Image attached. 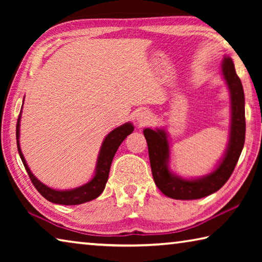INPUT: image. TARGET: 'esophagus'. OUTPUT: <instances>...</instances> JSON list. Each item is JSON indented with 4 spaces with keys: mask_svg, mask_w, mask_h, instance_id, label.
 Wrapping results in <instances>:
<instances>
[{
    "mask_svg": "<svg viewBox=\"0 0 262 262\" xmlns=\"http://www.w3.org/2000/svg\"><path fill=\"white\" fill-rule=\"evenodd\" d=\"M136 121L139 123V126H144L151 121V115L145 110H141L140 112L136 114Z\"/></svg>",
    "mask_w": 262,
    "mask_h": 262,
    "instance_id": "esophagus-1",
    "label": "esophagus"
}]
</instances>
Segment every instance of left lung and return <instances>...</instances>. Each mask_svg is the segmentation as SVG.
Here are the masks:
<instances>
[{"label":"left lung","instance_id":"8db88e82","mask_svg":"<svg viewBox=\"0 0 262 262\" xmlns=\"http://www.w3.org/2000/svg\"><path fill=\"white\" fill-rule=\"evenodd\" d=\"M222 75L230 94L231 120H230L229 142L225 152L217 166L210 173L200 178L186 179L170 170V145L164 128H145L143 134L148 143L149 159L152 177L159 190L176 200H196L219 190L229 180L236 167L245 142V96L241 78L234 69L232 59L224 56L221 66Z\"/></svg>","mask_w":262,"mask_h":262}]
</instances>
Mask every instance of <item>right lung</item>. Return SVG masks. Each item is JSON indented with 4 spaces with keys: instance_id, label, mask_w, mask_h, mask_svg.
<instances>
[{
    "instance_id": "add662e5",
    "label": "right lung",
    "mask_w": 262,
    "mask_h": 262,
    "mask_svg": "<svg viewBox=\"0 0 262 262\" xmlns=\"http://www.w3.org/2000/svg\"><path fill=\"white\" fill-rule=\"evenodd\" d=\"M24 103V100H23ZM20 118H21V110L18 115V120H17L16 126V139H17V148H18V154L20 156L21 162L24 164V167L28 174L30 177L31 181L34 185V187L40 193L43 198L53 203H57V205H64V206H75V205H81L84 202H89L94 199H97L99 195L103 193L105 188V185L107 183L108 173L111 164H112L113 157L119 145L122 143V141L126 137L132 134L134 130V126L130 122H126L123 125L119 126L110 132L106 135L105 140L101 143V147L99 150L98 159H97L96 164V171L95 174L92 177V179L89 183L84 184L79 187L73 188V189H66V190H57L54 188H51L42 184L40 180L35 178V176L31 172L30 167L28 166L25 158L21 152L20 144H19V134H20Z\"/></svg>"
}]
</instances>
